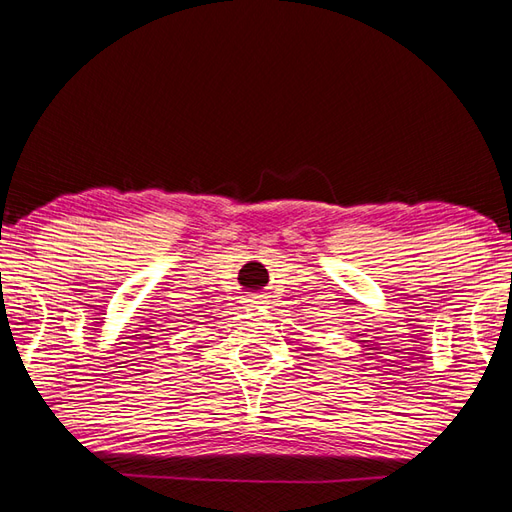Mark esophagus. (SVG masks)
Here are the masks:
<instances>
[{
  "label": "esophagus",
  "instance_id": "34e87169",
  "mask_svg": "<svg viewBox=\"0 0 512 512\" xmlns=\"http://www.w3.org/2000/svg\"><path fill=\"white\" fill-rule=\"evenodd\" d=\"M266 297L264 295H248V297H244V306L248 308V310H262L264 306H266Z\"/></svg>",
  "mask_w": 512,
  "mask_h": 512
}]
</instances>
